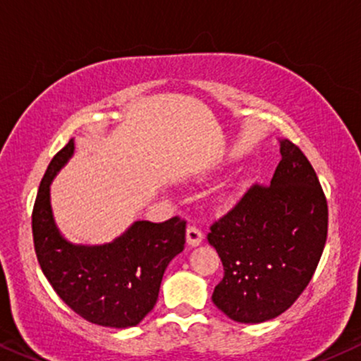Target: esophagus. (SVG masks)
Returning <instances> with one entry per match:
<instances>
[{
  "label": "esophagus",
  "mask_w": 361,
  "mask_h": 361,
  "mask_svg": "<svg viewBox=\"0 0 361 361\" xmlns=\"http://www.w3.org/2000/svg\"><path fill=\"white\" fill-rule=\"evenodd\" d=\"M203 233L198 230L196 226H188V230H186V243L190 246H198L200 243L203 241Z\"/></svg>",
  "instance_id": "esophagus-1"
}]
</instances>
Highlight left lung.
I'll list each match as a JSON object with an SVG mask.
<instances>
[{"instance_id":"left-lung-1","label":"left lung","mask_w":361,"mask_h":361,"mask_svg":"<svg viewBox=\"0 0 361 361\" xmlns=\"http://www.w3.org/2000/svg\"><path fill=\"white\" fill-rule=\"evenodd\" d=\"M280 153L270 186H252L208 233L225 270L212 300L240 323L286 312L325 248L328 207L317 173L290 140H280Z\"/></svg>"}]
</instances>
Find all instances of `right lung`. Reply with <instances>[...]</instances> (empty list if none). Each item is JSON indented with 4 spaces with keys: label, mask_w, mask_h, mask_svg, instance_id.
I'll return each instance as SVG.
<instances>
[{
    "label": "right lung",
    "mask_w": 361,
    "mask_h": 361,
    "mask_svg": "<svg viewBox=\"0 0 361 361\" xmlns=\"http://www.w3.org/2000/svg\"><path fill=\"white\" fill-rule=\"evenodd\" d=\"M75 153V138L54 154L33 208V241L39 267L59 298L90 323L136 326L157 305L166 267L185 248L186 223L135 221L103 245L71 243L51 209L54 176Z\"/></svg>",
    "instance_id": "1"
}]
</instances>
